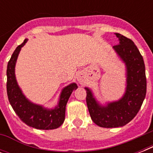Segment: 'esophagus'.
<instances>
[{"label": "esophagus", "instance_id": "esophagus-1", "mask_svg": "<svg viewBox=\"0 0 153 153\" xmlns=\"http://www.w3.org/2000/svg\"><path fill=\"white\" fill-rule=\"evenodd\" d=\"M83 79H84L83 74H82V73H79V74H78V76H77V80L79 81V82H80V83L82 84L84 81Z\"/></svg>", "mask_w": 153, "mask_h": 153}]
</instances>
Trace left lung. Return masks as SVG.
Returning <instances> with one entry per match:
<instances>
[{
  "mask_svg": "<svg viewBox=\"0 0 153 153\" xmlns=\"http://www.w3.org/2000/svg\"><path fill=\"white\" fill-rule=\"evenodd\" d=\"M119 44L113 48L126 65V87L119 100L100 104L91 89L86 91V104L92 121L103 128H117L126 126L140 110L146 95L145 66L134 43L119 33H115Z\"/></svg>",
  "mask_w": 153,
  "mask_h": 153,
  "instance_id": "8db88e82",
  "label": "left lung"
}]
</instances>
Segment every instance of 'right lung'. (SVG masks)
Instances as JSON below:
<instances>
[{"instance_id":"1","label":"right lung","mask_w":153,"mask_h":153,"mask_svg":"<svg viewBox=\"0 0 153 153\" xmlns=\"http://www.w3.org/2000/svg\"><path fill=\"white\" fill-rule=\"evenodd\" d=\"M25 39L16 48L7 66V94L8 101L20 120L30 127L37 129H54L62 126L65 120L66 105L73 91L78 88L76 83H71L62 90L58 105L54 109H48L35 104L27 99L18 85L15 67L21 48L27 43Z\"/></svg>"}]
</instances>
